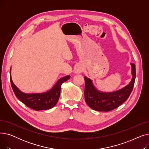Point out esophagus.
I'll list each match as a JSON object with an SVG mask.
<instances>
[{
    "label": "esophagus",
    "mask_w": 149,
    "mask_h": 149,
    "mask_svg": "<svg viewBox=\"0 0 149 149\" xmlns=\"http://www.w3.org/2000/svg\"><path fill=\"white\" fill-rule=\"evenodd\" d=\"M83 68L82 67L81 65H77L74 69V73L77 74H80L83 72Z\"/></svg>",
    "instance_id": "1"
}]
</instances>
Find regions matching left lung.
<instances>
[{"mask_svg":"<svg viewBox=\"0 0 149 149\" xmlns=\"http://www.w3.org/2000/svg\"><path fill=\"white\" fill-rule=\"evenodd\" d=\"M132 79L126 86L113 92H102L93 84V80L84 76V99L89 107L97 111L107 112L116 109L126 101L134 88L136 77L135 65L130 63Z\"/></svg>","mask_w":149,"mask_h":149,"instance_id":"1","label":"left lung"}]
</instances>
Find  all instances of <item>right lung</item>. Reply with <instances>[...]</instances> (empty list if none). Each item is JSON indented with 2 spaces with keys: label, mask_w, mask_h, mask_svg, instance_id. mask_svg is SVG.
I'll return each mask as SVG.
<instances>
[{
  "label": "right lung",
  "mask_w": 149,
  "mask_h": 149,
  "mask_svg": "<svg viewBox=\"0 0 149 149\" xmlns=\"http://www.w3.org/2000/svg\"><path fill=\"white\" fill-rule=\"evenodd\" d=\"M70 77V75H66L61 78L51 89L46 92L28 93L21 91L14 84L11 78V68L10 69V81L15 96L23 104L35 111L47 110L56 106L60 97L61 84Z\"/></svg>",
  "instance_id": "right-lung-1"
}]
</instances>
